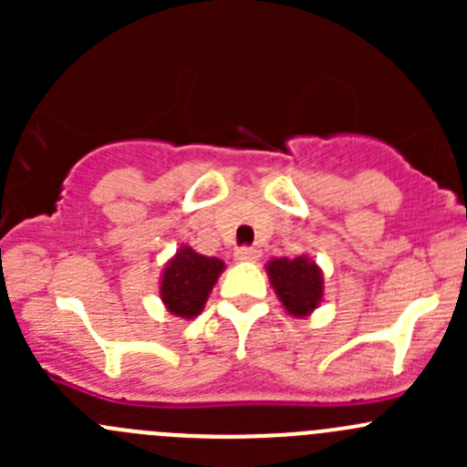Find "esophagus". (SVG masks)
<instances>
[{
    "label": "esophagus",
    "mask_w": 467,
    "mask_h": 467,
    "mask_svg": "<svg viewBox=\"0 0 467 467\" xmlns=\"http://www.w3.org/2000/svg\"><path fill=\"white\" fill-rule=\"evenodd\" d=\"M234 257H237L239 262H255L257 257H260V248H255V246H242V248H237V253H234Z\"/></svg>",
    "instance_id": "obj_1"
}]
</instances>
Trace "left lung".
Masks as SVG:
<instances>
[{"label":"left lung","instance_id":"8db88e82","mask_svg":"<svg viewBox=\"0 0 467 467\" xmlns=\"http://www.w3.org/2000/svg\"><path fill=\"white\" fill-rule=\"evenodd\" d=\"M266 273L282 307L296 318H305L323 303V271L307 255L273 257L266 262Z\"/></svg>","mask_w":467,"mask_h":467}]
</instances>
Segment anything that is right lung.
I'll list each match as a JSON object with an SVG mask.
<instances>
[{
    "instance_id": "right-lung-1",
    "label": "right lung",
    "mask_w": 467,
    "mask_h": 467,
    "mask_svg": "<svg viewBox=\"0 0 467 467\" xmlns=\"http://www.w3.org/2000/svg\"><path fill=\"white\" fill-rule=\"evenodd\" d=\"M223 268V260L201 255L182 244L160 277V298L167 312L187 321L199 317Z\"/></svg>"
}]
</instances>
